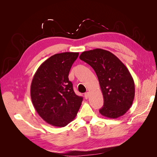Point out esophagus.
<instances>
[{
  "label": "esophagus",
  "mask_w": 157,
  "mask_h": 157,
  "mask_svg": "<svg viewBox=\"0 0 157 157\" xmlns=\"http://www.w3.org/2000/svg\"><path fill=\"white\" fill-rule=\"evenodd\" d=\"M89 97V92H86L84 94V98L85 99H88Z\"/></svg>",
  "instance_id": "esophagus-1"
}]
</instances>
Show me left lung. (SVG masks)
I'll use <instances>...</instances> for the list:
<instances>
[{"label": "left lung", "mask_w": 157, "mask_h": 157, "mask_svg": "<svg viewBox=\"0 0 157 157\" xmlns=\"http://www.w3.org/2000/svg\"><path fill=\"white\" fill-rule=\"evenodd\" d=\"M79 58L97 75L104 100L101 115L110 118L124 115L135 96L134 79L125 65L111 52L100 48L83 52Z\"/></svg>", "instance_id": "8db88e82"}]
</instances>
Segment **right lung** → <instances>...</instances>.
Returning a JSON list of instances; mask_svg holds the SVG:
<instances>
[{
    "label": "right lung",
    "mask_w": 157,
    "mask_h": 157,
    "mask_svg": "<svg viewBox=\"0 0 157 157\" xmlns=\"http://www.w3.org/2000/svg\"><path fill=\"white\" fill-rule=\"evenodd\" d=\"M78 56V52L52 56L40 65L33 78V105L42 119L54 126H67L74 120L82 104V97L75 94L68 78Z\"/></svg>",
    "instance_id": "add662e5"
}]
</instances>
